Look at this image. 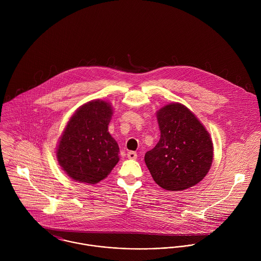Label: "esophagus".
I'll use <instances>...</instances> for the list:
<instances>
[{
  "instance_id": "obj_1",
  "label": "esophagus",
  "mask_w": 261,
  "mask_h": 261,
  "mask_svg": "<svg viewBox=\"0 0 261 261\" xmlns=\"http://www.w3.org/2000/svg\"><path fill=\"white\" fill-rule=\"evenodd\" d=\"M127 158L128 159H130V160H136L137 158H138V154H137V152L136 151H128L127 152Z\"/></svg>"
}]
</instances>
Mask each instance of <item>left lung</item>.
<instances>
[{
    "mask_svg": "<svg viewBox=\"0 0 261 261\" xmlns=\"http://www.w3.org/2000/svg\"><path fill=\"white\" fill-rule=\"evenodd\" d=\"M161 138L145 154L153 181L168 191H183L195 186L212 165L213 146L208 132L180 103L161 109L158 114Z\"/></svg>",
    "mask_w": 261,
    "mask_h": 261,
    "instance_id": "1",
    "label": "left lung"
}]
</instances>
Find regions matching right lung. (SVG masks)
Returning <instances> with one entry per match:
<instances>
[{
  "instance_id": "right-lung-1",
  "label": "right lung",
  "mask_w": 261,
  "mask_h": 261,
  "mask_svg": "<svg viewBox=\"0 0 261 261\" xmlns=\"http://www.w3.org/2000/svg\"><path fill=\"white\" fill-rule=\"evenodd\" d=\"M111 106L93 100L75 112L61 137L57 149L60 166L80 183L103 180L119 161V148L109 133Z\"/></svg>"
}]
</instances>
